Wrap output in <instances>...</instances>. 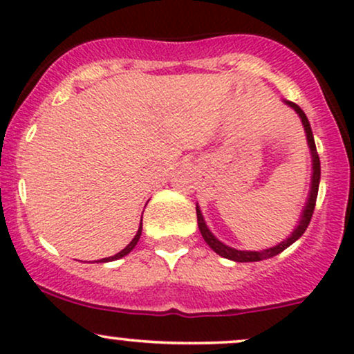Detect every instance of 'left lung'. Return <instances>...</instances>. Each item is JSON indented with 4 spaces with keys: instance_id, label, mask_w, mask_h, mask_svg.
<instances>
[{
    "instance_id": "1",
    "label": "left lung",
    "mask_w": 354,
    "mask_h": 354,
    "mask_svg": "<svg viewBox=\"0 0 354 354\" xmlns=\"http://www.w3.org/2000/svg\"><path fill=\"white\" fill-rule=\"evenodd\" d=\"M289 107H292L296 111V114L301 118L302 126H304L306 131V139H308V145L310 149V159H313V174H310V188H309V195H308V201H306V207L302 208L301 218H299L296 228L292 230L284 242L277 243V245L270 247V248H263V250H236V248L225 245L223 242H220L215 235L209 232V228L205 223L203 215H201V209L196 205V218H198V228H200L201 236H203L205 242L208 243V247L212 248L215 254H218L220 257H225L228 260H234V262H259V260H266L270 257H275L281 252H284L287 247L292 245L296 240H299L302 236V234L308 228L310 216H313L314 207H316V198H317V189H319V180H321V162H319V156H317L316 151V145H314V136H313V129H310V124L308 118H306L304 111L297 106V104L290 102V100H284Z\"/></svg>"
}]
</instances>
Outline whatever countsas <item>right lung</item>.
<instances>
[{
  "instance_id": "right-lung-1",
  "label": "right lung",
  "mask_w": 354,
  "mask_h": 354,
  "mask_svg": "<svg viewBox=\"0 0 354 354\" xmlns=\"http://www.w3.org/2000/svg\"><path fill=\"white\" fill-rule=\"evenodd\" d=\"M141 232H142V220H141V225H139V228H138V234L134 235V239L131 240L129 242V245H127L126 248H122V250L119 252V254H115V255H112V257H107V259H100L99 262H112V260H118V259H122L124 255H127L129 254L131 250H133V248L138 245V242H139V236H141Z\"/></svg>"
}]
</instances>
